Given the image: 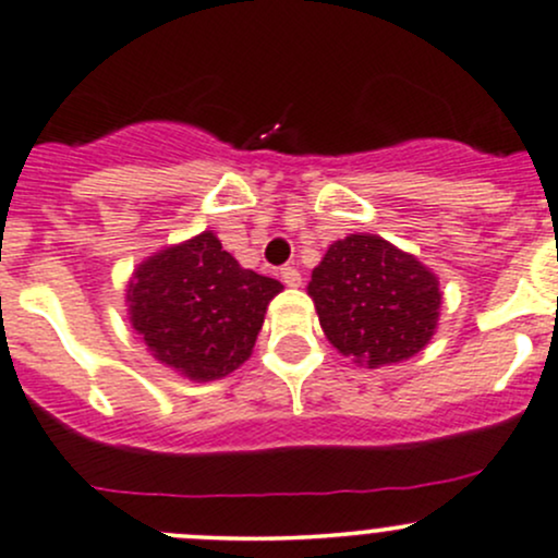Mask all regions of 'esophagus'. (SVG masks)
I'll list each match as a JSON object with an SVG mask.
<instances>
[{"label": "esophagus", "instance_id": "1", "mask_svg": "<svg viewBox=\"0 0 558 558\" xmlns=\"http://www.w3.org/2000/svg\"><path fill=\"white\" fill-rule=\"evenodd\" d=\"M280 280H283L289 289H296V286H302V272H299L296 267H280Z\"/></svg>", "mask_w": 558, "mask_h": 558}]
</instances>
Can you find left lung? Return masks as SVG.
<instances>
[{"label":"left lung","instance_id":"8db88e82","mask_svg":"<svg viewBox=\"0 0 558 558\" xmlns=\"http://www.w3.org/2000/svg\"><path fill=\"white\" fill-rule=\"evenodd\" d=\"M307 291L328 342L368 368L417 355L438 324L436 275L377 234L337 240Z\"/></svg>","mask_w":558,"mask_h":558}]
</instances>
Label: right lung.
<instances>
[{
	"label": "right lung",
	"mask_w": 558,
	"mask_h": 558,
	"mask_svg": "<svg viewBox=\"0 0 558 558\" xmlns=\"http://www.w3.org/2000/svg\"><path fill=\"white\" fill-rule=\"evenodd\" d=\"M280 289L275 278L240 267L214 232H203L136 269L128 289L131 324L157 361L208 383L251 355Z\"/></svg>",
	"instance_id": "1"
}]
</instances>
